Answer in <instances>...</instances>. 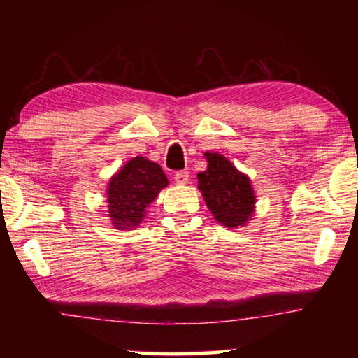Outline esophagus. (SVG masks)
I'll return each instance as SVG.
<instances>
[{
    "instance_id": "34e87169",
    "label": "esophagus",
    "mask_w": 358,
    "mask_h": 358,
    "mask_svg": "<svg viewBox=\"0 0 358 358\" xmlns=\"http://www.w3.org/2000/svg\"><path fill=\"white\" fill-rule=\"evenodd\" d=\"M173 180H175V183H177V185L183 186V185L187 183V181H189V173L185 172V171L177 172V173L173 175Z\"/></svg>"
}]
</instances>
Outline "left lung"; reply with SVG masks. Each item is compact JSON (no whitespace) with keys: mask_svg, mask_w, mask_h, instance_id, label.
<instances>
[{"mask_svg":"<svg viewBox=\"0 0 358 358\" xmlns=\"http://www.w3.org/2000/svg\"><path fill=\"white\" fill-rule=\"evenodd\" d=\"M207 171L197 173V187L202 192L215 220L224 227L246 226L256 211V194L251 178L240 172L226 156L205 153Z\"/></svg>","mask_w":358,"mask_h":358,"instance_id":"obj_1","label":"left lung"}]
</instances>
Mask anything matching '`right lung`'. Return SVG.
I'll return each mask as SVG.
<instances>
[{
  "label": "right lung",
  "instance_id": "right-lung-1",
  "mask_svg": "<svg viewBox=\"0 0 358 358\" xmlns=\"http://www.w3.org/2000/svg\"><path fill=\"white\" fill-rule=\"evenodd\" d=\"M169 180L156 162L143 156L129 159L108 180L107 216L118 230H134L147 216V208Z\"/></svg>",
  "mask_w": 358,
  "mask_h": 358
}]
</instances>
